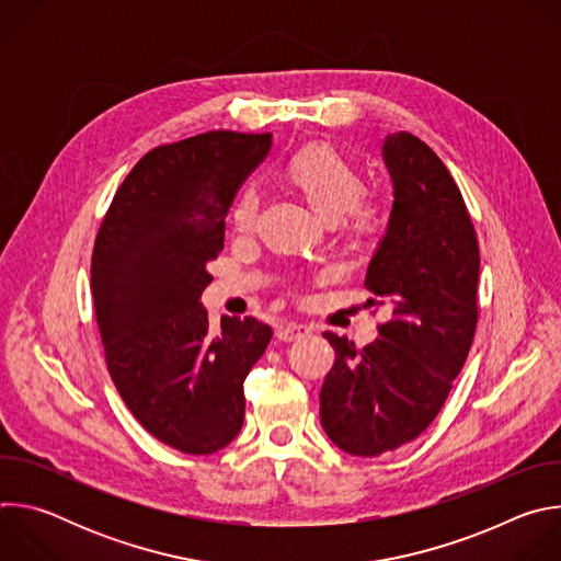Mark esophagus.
<instances>
[{
    "instance_id": "obj_1",
    "label": "esophagus",
    "mask_w": 561,
    "mask_h": 561,
    "mask_svg": "<svg viewBox=\"0 0 561 561\" xmlns=\"http://www.w3.org/2000/svg\"><path fill=\"white\" fill-rule=\"evenodd\" d=\"M275 335H277V340H279V342H297V340H301V337H306V335H308V329H306V327H301V324H288V322H282V324H277Z\"/></svg>"
}]
</instances>
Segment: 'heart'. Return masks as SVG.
I'll return each instance as SVG.
<instances>
[{
	"label": "heart",
	"mask_w": 561,
	"mask_h": 561,
	"mask_svg": "<svg viewBox=\"0 0 561 561\" xmlns=\"http://www.w3.org/2000/svg\"><path fill=\"white\" fill-rule=\"evenodd\" d=\"M284 180L308 202L327 224L344 217L355 234H368L375 228V210L362 202L364 180L346 154L329 144H308L299 148L284 167ZM257 217V197L253 191L237 195L230 221L237 232H251Z\"/></svg>",
	"instance_id": "b5f03b06"
}]
</instances>
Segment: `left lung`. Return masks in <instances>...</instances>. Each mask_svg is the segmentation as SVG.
Segmentation results:
<instances>
[{
  "mask_svg": "<svg viewBox=\"0 0 561 561\" xmlns=\"http://www.w3.org/2000/svg\"><path fill=\"white\" fill-rule=\"evenodd\" d=\"M381 157L392 208L364 284L392 319L364 348L327 331L335 364L319 392L327 435L357 457L394 450L428 428L477 327L479 249L457 184L411 133L386 135Z\"/></svg>",
  "mask_w": 561,
  "mask_h": 561,
  "instance_id": "1",
  "label": "left lung"
}]
</instances>
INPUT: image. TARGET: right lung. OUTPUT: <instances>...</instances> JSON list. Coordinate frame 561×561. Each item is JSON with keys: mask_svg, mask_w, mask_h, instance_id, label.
Wrapping results in <instances>:
<instances>
[{"mask_svg": "<svg viewBox=\"0 0 561 561\" xmlns=\"http://www.w3.org/2000/svg\"><path fill=\"white\" fill-rule=\"evenodd\" d=\"M271 133L213 130L144 154L95 239L91 288L111 377L137 422L188 455L228 446L244 424V379L273 329L221 317L202 293L224 249V217Z\"/></svg>", "mask_w": 561, "mask_h": 561, "instance_id": "add662e5", "label": "right lung"}]
</instances>
